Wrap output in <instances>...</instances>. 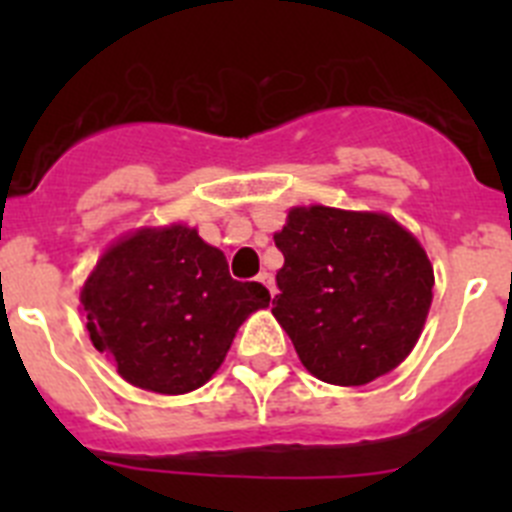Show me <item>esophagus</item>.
<instances>
[{
  "instance_id": "34e87169",
  "label": "esophagus",
  "mask_w": 512,
  "mask_h": 512,
  "mask_svg": "<svg viewBox=\"0 0 512 512\" xmlns=\"http://www.w3.org/2000/svg\"><path fill=\"white\" fill-rule=\"evenodd\" d=\"M259 282L264 284L266 289H269V295H271V297L277 295V287H274V277H271L269 271H264V274H259Z\"/></svg>"
}]
</instances>
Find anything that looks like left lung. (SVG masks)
I'll return each instance as SVG.
<instances>
[{
  "instance_id": "1",
  "label": "left lung",
  "mask_w": 512,
  "mask_h": 512,
  "mask_svg": "<svg viewBox=\"0 0 512 512\" xmlns=\"http://www.w3.org/2000/svg\"><path fill=\"white\" fill-rule=\"evenodd\" d=\"M274 243L284 266L271 312L307 372L356 387L413 351L433 300V266L390 215L295 207Z\"/></svg>"
}]
</instances>
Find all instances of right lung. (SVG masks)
<instances>
[{"instance_id":"1","label":"right lung","mask_w":512,"mask_h":512,"mask_svg":"<svg viewBox=\"0 0 512 512\" xmlns=\"http://www.w3.org/2000/svg\"><path fill=\"white\" fill-rule=\"evenodd\" d=\"M269 289L230 277L223 251L187 225L143 228L112 246L81 289L94 348L140 390L184 395L223 364Z\"/></svg>"}]
</instances>
